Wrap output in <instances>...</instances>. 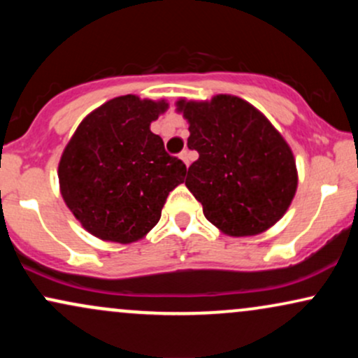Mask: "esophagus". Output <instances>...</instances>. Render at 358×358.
<instances>
[{"label": "esophagus", "mask_w": 358, "mask_h": 358, "mask_svg": "<svg viewBox=\"0 0 358 358\" xmlns=\"http://www.w3.org/2000/svg\"><path fill=\"white\" fill-rule=\"evenodd\" d=\"M180 158L183 159V163H185V165H187V166H190V151H188V150H183L182 153H180Z\"/></svg>", "instance_id": "34e87169"}]
</instances>
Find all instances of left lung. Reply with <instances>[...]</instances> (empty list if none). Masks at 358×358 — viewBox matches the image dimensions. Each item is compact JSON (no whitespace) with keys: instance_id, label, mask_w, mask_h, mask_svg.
Listing matches in <instances>:
<instances>
[{"instance_id":"8db88e82","label":"left lung","mask_w":358,"mask_h":358,"mask_svg":"<svg viewBox=\"0 0 358 358\" xmlns=\"http://www.w3.org/2000/svg\"><path fill=\"white\" fill-rule=\"evenodd\" d=\"M188 121V148L199 159L185 185L203 215L227 236H257L285 215L298 187L293 151L249 102L219 94L176 102Z\"/></svg>"}]
</instances>
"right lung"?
Instances as JSON below:
<instances>
[{"label":"right lung","instance_id":"add662e5","mask_svg":"<svg viewBox=\"0 0 358 358\" xmlns=\"http://www.w3.org/2000/svg\"><path fill=\"white\" fill-rule=\"evenodd\" d=\"M165 101L114 97L89 114L59 163L60 193L85 231L129 244L158 224L168 193L183 183L187 166L165 151L151 122Z\"/></svg>","mask_w":358,"mask_h":358}]
</instances>
